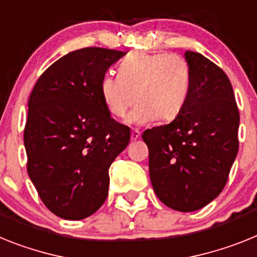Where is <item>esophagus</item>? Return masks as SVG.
Masks as SVG:
<instances>
[{
	"label": "esophagus",
	"instance_id": "34e87169",
	"mask_svg": "<svg viewBox=\"0 0 257 257\" xmlns=\"http://www.w3.org/2000/svg\"><path fill=\"white\" fill-rule=\"evenodd\" d=\"M140 136H141L140 131H132V135H131L132 141H136V140H138V138H140Z\"/></svg>",
	"mask_w": 257,
	"mask_h": 257
}]
</instances>
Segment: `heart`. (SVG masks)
I'll use <instances>...</instances> for the list:
<instances>
[{
  "mask_svg": "<svg viewBox=\"0 0 257 257\" xmlns=\"http://www.w3.org/2000/svg\"><path fill=\"white\" fill-rule=\"evenodd\" d=\"M191 88L190 66L184 57L166 53H135L119 64V76L106 73L99 82L102 101L110 115L128 117L132 124H149L159 117L176 119L184 110Z\"/></svg>",
  "mask_w": 257,
  "mask_h": 257,
  "instance_id": "b5f03b06",
  "label": "heart"
}]
</instances>
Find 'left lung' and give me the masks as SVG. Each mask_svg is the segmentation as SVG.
Here are the masks:
<instances>
[{
  "mask_svg": "<svg viewBox=\"0 0 257 257\" xmlns=\"http://www.w3.org/2000/svg\"><path fill=\"white\" fill-rule=\"evenodd\" d=\"M191 88L184 110L167 125L146 129L149 171L156 196L180 212L217 198L238 154L239 111L226 73L187 50Z\"/></svg>",
  "mask_w": 257,
  "mask_h": 257,
  "instance_id": "obj_1",
  "label": "left lung"
}]
</instances>
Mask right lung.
<instances>
[{
	"instance_id": "obj_1",
	"label": "right lung",
	"mask_w": 257,
	"mask_h": 257,
	"mask_svg": "<svg viewBox=\"0 0 257 257\" xmlns=\"http://www.w3.org/2000/svg\"><path fill=\"white\" fill-rule=\"evenodd\" d=\"M125 53L71 51L40 76L24 129L27 171L46 207L64 220L93 215L108 194V169L131 141V129L107 111L99 82Z\"/></svg>"
}]
</instances>
